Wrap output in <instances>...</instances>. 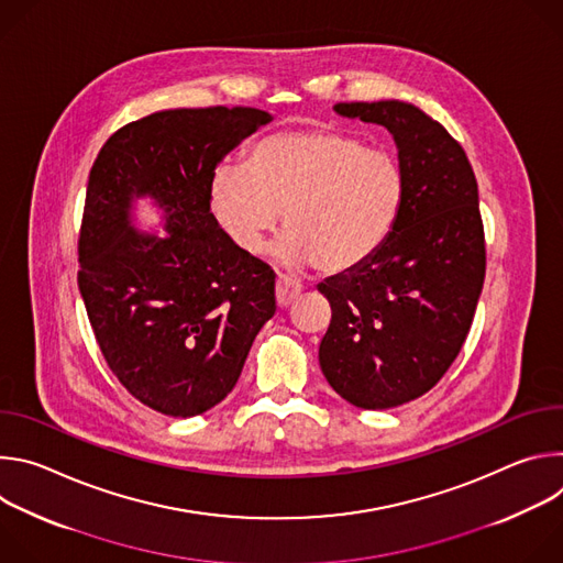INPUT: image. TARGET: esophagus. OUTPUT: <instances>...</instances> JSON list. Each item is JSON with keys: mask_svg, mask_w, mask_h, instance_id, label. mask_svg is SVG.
<instances>
[{"mask_svg": "<svg viewBox=\"0 0 563 563\" xmlns=\"http://www.w3.org/2000/svg\"><path fill=\"white\" fill-rule=\"evenodd\" d=\"M300 294H302V285L298 280L287 278V276H278V280H276V302H278V307H289Z\"/></svg>", "mask_w": 563, "mask_h": 563, "instance_id": "obj_1", "label": "esophagus"}]
</instances>
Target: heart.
I'll return each instance as SVG.
<instances>
[{"label":"heart","instance_id":"b5f03b06","mask_svg":"<svg viewBox=\"0 0 563 563\" xmlns=\"http://www.w3.org/2000/svg\"><path fill=\"white\" fill-rule=\"evenodd\" d=\"M408 200L398 157L356 135L305 126L258 140L245 167L222 163L209 180V209L231 243L258 254L283 211L274 250L285 265L347 274L394 233Z\"/></svg>","mask_w":563,"mask_h":563}]
</instances>
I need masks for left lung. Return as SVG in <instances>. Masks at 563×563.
Here are the masks:
<instances>
[{"instance_id": "obj_1", "label": "left lung", "mask_w": 563, "mask_h": 563, "mask_svg": "<svg viewBox=\"0 0 563 563\" xmlns=\"http://www.w3.org/2000/svg\"><path fill=\"white\" fill-rule=\"evenodd\" d=\"M334 111L385 126L408 176L387 243L318 285L332 305L320 369L347 404L387 410L432 389L465 343L486 278L478 189L461 144L419 107L380 100Z\"/></svg>"}]
</instances>
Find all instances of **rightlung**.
<instances>
[{
  "instance_id": "1",
  "label": "right lung",
  "mask_w": 563,
  "mask_h": 563,
  "mask_svg": "<svg viewBox=\"0 0 563 563\" xmlns=\"http://www.w3.org/2000/svg\"><path fill=\"white\" fill-rule=\"evenodd\" d=\"M272 120L252 107L157 111L115 131L89 174L79 294L111 372L167 417L218 406L276 311L274 269L209 209L220 159ZM140 197L164 211L165 236L134 227Z\"/></svg>"
}]
</instances>
